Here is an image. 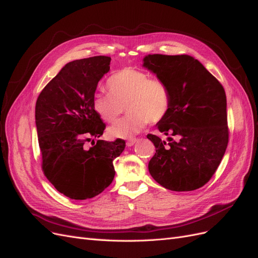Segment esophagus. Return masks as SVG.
<instances>
[{"instance_id": "1", "label": "esophagus", "mask_w": 258, "mask_h": 258, "mask_svg": "<svg viewBox=\"0 0 258 258\" xmlns=\"http://www.w3.org/2000/svg\"><path fill=\"white\" fill-rule=\"evenodd\" d=\"M138 140H139V139H137V138L130 139V140H128L126 144H127V146H132V145H135V144L138 142Z\"/></svg>"}]
</instances>
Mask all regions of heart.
I'll return each instance as SVG.
<instances>
[{
	"mask_svg": "<svg viewBox=\"0 0 258 258\" xmlns=\"http://www.w3.org/2000/svg\"><path fill=\"white\" fill-rule=\"evenodd\" d=\"M110 93H98L92 107L102 120L113 122L126 105L127 115L107 129L111 138L131 139L148 122L156 123L168 115L172 93L166 81L134 68H124L107 81Z\"/></svg>",
	"mask_w": 258,
	"mask_h": 258,
	"instance_id": "b5f03b06",
	"label": "heart"
}]
</instances>
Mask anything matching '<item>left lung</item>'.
<instances>
[{"instance_id":"left-lung-1","label":"left lung","mask_w":258,"mask_h":258,"mask_svg":"<svg viewBox=\"0 0 258 258\" xmlns=\"http://www.w3.org/2000/svg\"><path fill=\"white\" fill-rule=\"evenodd\" d=\"M143 66L166 81L172 93L170 111L157 123L161 134L170 136L169 143L147 135L156 147L150 173L167 189H198L213 176L228 145L225 89L187 54H148Z\"/></svg>"}]
</instances>
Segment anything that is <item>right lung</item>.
Segmentation results:
<instances>
[{
  "instance_id": "right-lung-1",
  "label": "right lung",
  "mask_w": 258,
  "mask_h": 258,
  "mask_svg": "<svg viewBox=\"0 0 258 258\" xmlns=\"http://www.w3.org/2000/svg\"><path fill=\"white\" fill-rule=\"evenodd\" d=\"M111 58L96 56L69 62L45 86L35 105V123L44 175L64 196L85 200L113 182V161L126 142L98 140L105 123L92 107L99 81L110 71Z\"/></svg>"
}]
</instances>
